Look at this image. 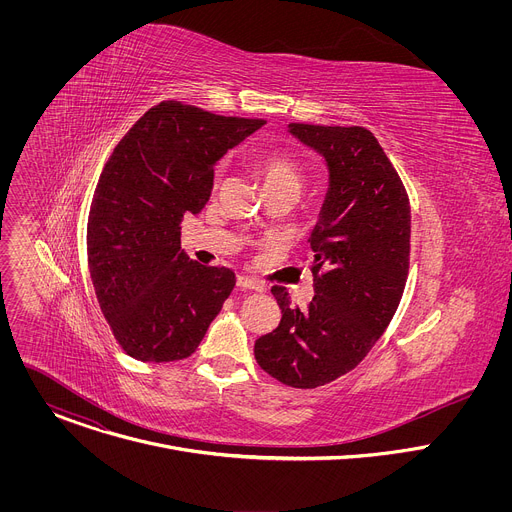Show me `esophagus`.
Instances as JSON below:
<instances>
[{"label": "esophagus", "mask_w": 512, "mask_h": 512, "mask_svg": "<svg viewBox=\"0 0 512 512\" xmlns=\"http://www.w3.org/2000/svg\"><path fill=\"white\" fill-rule=\"evenodd\" d=\"M237 285H239L241 289H255V291H263V285H261L257 279L247 277V275H239V277H237Z\"/></svg>", "instance_id": "esophagus-1"}]
</instances>
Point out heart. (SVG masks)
Returning <instances> with one entry per match:
<instances>
[{
  "label": "heart",
  "instance_id": "1",
  "mask_svg": "<svg viewBox=\"0 0 512 512\" xmlns=\"http://www.w3.org/2000/svg\"><path fill=\"white\" fill-rule=\"evenodd\" d=\"M253 168L259 174L269 196L279 192H291L298 196L306 182V168L302 160L287 150L257 152L253 156Z\"/></svg>",
  "mask_w": 512,
  "mask_h": 512
}]
</instances>
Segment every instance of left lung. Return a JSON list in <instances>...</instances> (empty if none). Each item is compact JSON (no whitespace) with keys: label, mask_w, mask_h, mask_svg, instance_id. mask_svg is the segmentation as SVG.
<instances>
[{"label":"left lung","mask_w":512,"mask_h":512,"mask_svg":"<svg viewBox=\"0 0 512 512\" xmlns=\"http://www.w3.org/2000/svg\"><path fill=\"white\" fill-rule=\"evenodd\" d=\"M289 127L330 168V190L310 237L316 294L302 310L291 306L283 285L271 287L281 320L257 338L255 358L279 383L316 389L350 373L393 320L409 273L411 206L367 127Z\"/></svg>","instance_id":"1"}]
</instances>
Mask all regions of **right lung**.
<instances>
[{"instance_id":"add662e5","label":"right lung","mask_w":512,"mask_h":512,"mask_svg":"<svg viewBox=\"0 0 512 512\" xmlns=\"http://www.w3.org/2000/svg\"><path fill=\"white\" fill-rule=\"evenodd\" d=\"M263 123L162 101L105 162L89 210L87 261L101 312L131 358H188L233 291L231 269L186 255L180 221L208 202L216 160Z\"/></svg>"}]
</instances>
